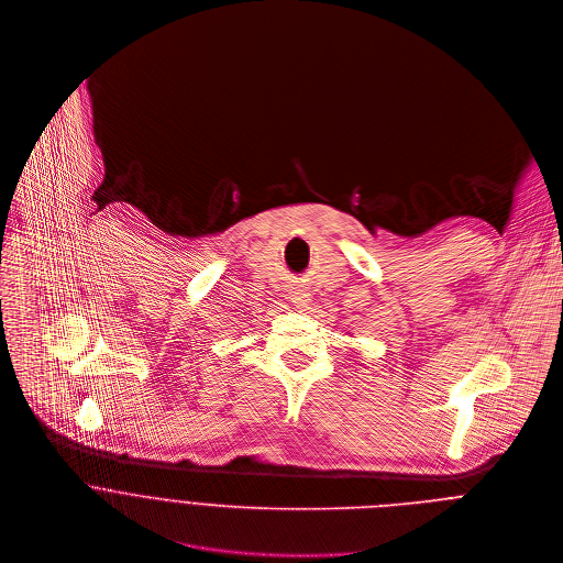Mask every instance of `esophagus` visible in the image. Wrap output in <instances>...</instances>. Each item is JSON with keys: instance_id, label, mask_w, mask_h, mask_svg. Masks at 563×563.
Wrapping results in <instances>:
<instances>
[{"instance_id": "34e87169", "label": "esophagus", "mask_w": 563, "mask_h": 563, "mask_svg": "<svg viewBox=\"0 0 563 563\" xmlns=\"http://www.w3.org/2000/svg\"><path fill=\"white\" fill-rule=\"evenodd\" d=\"M290 297H292L295 303H301V306L310 301V295H308L303 288H292V290H290Z\"/></svg>"}]
</instances>
